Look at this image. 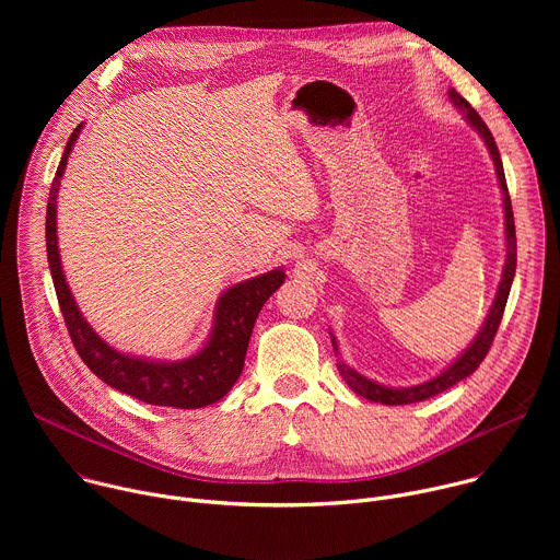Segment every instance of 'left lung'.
<instances>
[{
    "label": "left lung",
    "mask_w": 560,
    "mask_h": 560,
    "mask_svg": "<svg viewBox=\"0 0 560 560\" xmlns=\"http://www.w3.org/2000/svg\"><path fill=\"white\" fill-rule=\"evenodd\" d=\"M450 100L454 102V106L465 115L467 124L483 137L490 154H492V162H494V168H497V179H499V186L503 190V210H505V246H508V255H505V266H503V277H501V283H499V290H497V296H494V303L490 307V314L486 318V324L481 328V332H478L474 337V341L469 343V348L458 357L454 359V363H450L441 374H436L434 378L425 381V383H419V385H412V387H387V385H381L363 374H359L357 370H352L350 365H346L341 359H337V370L339 374L343 376V381L363 398H370V401L374 404H383V406H408V404H417V401H425V398L430 396H436L445 389H450L452 385H456L458 381H463L465 376H469L478 365H481V361L486 359V354L490 352L492 348V341L497 337V330L501 326V318H503V312H505V303H508V296H510V288H512V281H514V272H516V230H514V212H512V201H510V192H508V182H505V173H503V162H501V154H499V148H497V141L490 132V128L486 126V121L481 119V115H478L454 89L447 91ZM332 337V335H330ZM332 348H335V354H339V346L332 337Z\"/></svg>",
    "instance_id": "8db88e82"
}]
</instances>
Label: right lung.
<instances>
[{
  "instance_id": "right-lung-1",
  "label": "right lung",
  "mask_w": 560,
  "mask_h": 560,
  "mask_svg": "<svg viewBox=\"0 0 560 560\" xmlns=\"http://www.w3.org/2000/svg\"><path fill=\"white\" fill-rule=\"evenodd\" d=\"M82 124L70 135L57 166L46 208V253L57 301L72 346L91 372L110 387L150 406L197 410L223 398L244 370L248 341L264 303L285 279L281 268L228 288L217 305L212 330L199 352L182 361H150L110 348L79 312L66 283L57 246V192L68 154L82 132Z\"/></svg>"
}]
</instances>
